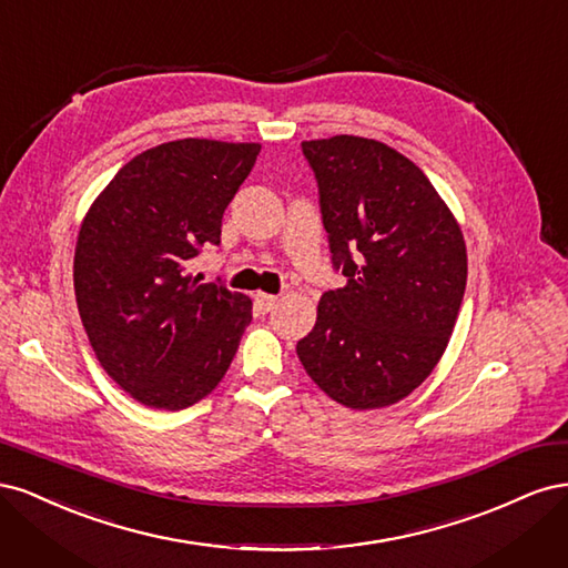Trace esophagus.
<instances>
[{
  "label": "esophagus",
  "mask_w": 568,
  "mask_h": 568,
  "mask_svg": "<svg viewBox=\"0 0 568 568\" xmlns=\"http://www.w3.org/2000/svg\"><path fill=\"white\" fill-rule=\"evenodd\" d=\"M277 296H272V294H255V307L261 313H270L274 305H277Z\"/></svg>",
  "instance_id": "obj_1"
}]
</instances>
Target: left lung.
Segmentation results:
<instances>
[{
  "label": "left lung",
  "instance_id": "8db88e82",
  "mask_svg": "<svg viewBox=\"0 0 568 568\" xmlns=\"http://www.w3.org/2000/svg\"><path fill=\"white\" fill-rule=\"evenodd\" d=\"M301 149L346 284L324 291L296 353L329 398L379 409L438 365L467 286V246L434 184L403 153L353 134Z\"/></svg>",
  "mask_w": 568,
  "mask_h": 568
}]
</instances>
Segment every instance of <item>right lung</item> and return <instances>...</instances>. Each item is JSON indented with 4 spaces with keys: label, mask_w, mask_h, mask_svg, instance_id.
Returning <instances> with one entry per match:
<instances>
[{
    "label": "right lung",
    "mask_w": 568,
    "mask_h": 568,
    "mask_svg": "<svg viewBox=\"0 0 568 568\" xmlns=\"http://www.w3.org/2000/svg\"><path fill=\"white\" fill-rule=\"evenodd\" d=\"M261 144L178 140L118 170L84 217L73 263L82 326L134 400L184 409L232 365L251 298L201 284L189 261L220 244L222 215Z\"/></svg>",
    "instance_id": "obj_1"
}]
</instances>
